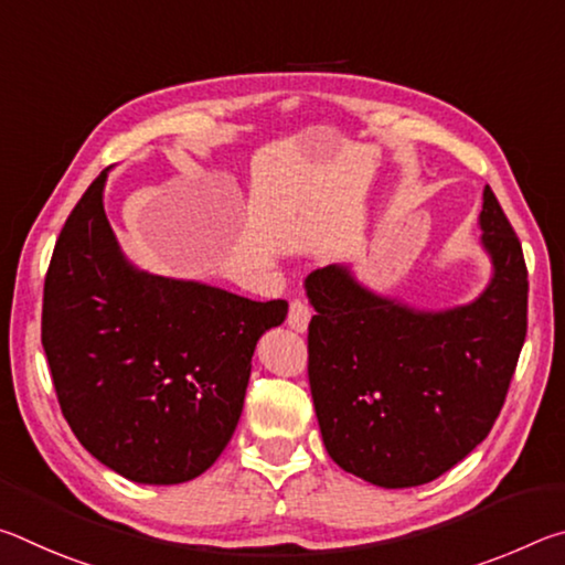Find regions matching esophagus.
Segmentation results:
<instances>
[{"label":"esophagus","instance_id":"1","mask_svg":"<svg viewBox=\"0 0 565 565\" xmlns=\"http://www.w3.org/2000/svg\"><path fill=\"white\" fill-rule=\"evenodd\" d=\"M311 313L313 311L309 303H306L303 299H294L289 306V319H286V323H289V329H294L296 333H303L306 329H309Z\"/></svg>","mask_w":565,"mask_h":565}]
</instances>
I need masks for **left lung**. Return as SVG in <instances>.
I'll return each instance as SVG.
<instances>
[{
    "instance_id": "left-lung-1",
    "label": "left lung",
    "mask_w": 565,
    "mask_h": 565,
    "mask_svg": "<svg viewBox=\"0 0 565 565\" xmlns=\"http://www.w3.org/2000/svg\"><path fill=\"white\" fill-rule=\"evenodd\" d=\"M491 279L473 301L418 309L376 294L349 264L306 276L309 384L323 446L343 471L381 486L428 483L493 428L519 363L529 311L519 236L491 186L478 214Z\"/></svg>"
}]
</instances>
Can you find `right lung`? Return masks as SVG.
<instances>
[{
  "label": "right lung",
  "instance_id": "1",
  "mask_svg": "<svg viewBox=\"0 0 565 565\" xmlns=\"http://www.w3.org/2000/svg\"><path fill=\"white\" fill-rule=\"evenodd\" d=\"M107 174L56 238L42 347L66 424L99 463L137 483H184L232 441L256 341L289 303L134 266L104 212Z\"/></svg>",
  "mask_w": 565,
  "mask_h": 565
}]
</instances>
